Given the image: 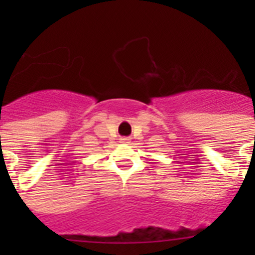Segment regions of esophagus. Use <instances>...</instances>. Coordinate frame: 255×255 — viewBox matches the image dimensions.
I'll return each mask as SVG.
<instances>
[{
    "mask_svg": "<svg viewBox=\"0 0 255 255\" xmlns=\"http://www.w3.org/2000/svg\"><path fill=\"white\" fill-rule=\"evenodd\" d=\"M120 141L121 143H129V138H121Z\"/></svg>",
    "mask_w": 255,
    "mask_h": 255,
    "instance_id": "obj_1",
    "label": "esophagus"
}]
</instances>
